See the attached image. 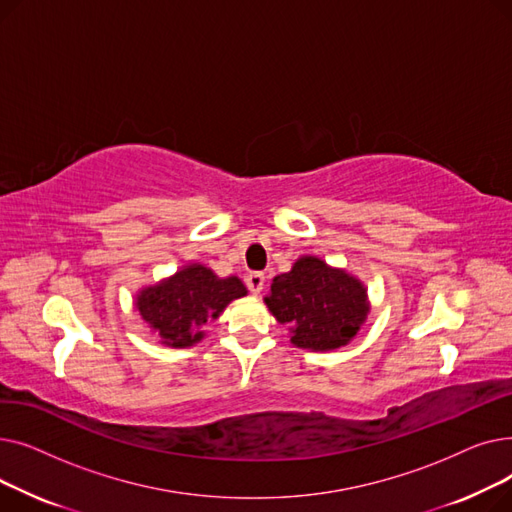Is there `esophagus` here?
Wrapping results in <instances>:
<instances>
[{
	"label": "esophagus",
	"instance_id": "esophagus-1",
	"mask_svg": "<svg viewBox=\"0 0 512 512\" xmlns=\"http://www.w3.org/2000/svg\"><path fill=\"white\" fill-rule=\"evenodd\" d=\"M245 282H247V288H249L251 292L259 294V292L263 290V286H265V276H263L261 272H251V274L245 278Z\"/></svg>",
	"mask_w": 512,
	"mask_h": 512
}]
</instances>
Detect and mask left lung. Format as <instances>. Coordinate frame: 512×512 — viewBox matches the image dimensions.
<instances>
[{"instance_id":"1","label":"left lung","mask_w":512,"mask_h":512,"mask_svg":"<svg viewBox=\"0 0 512 512\" xmlns=\"http://www.w3.org/2000/svg\"><path fill=\"white\" fill-rule=\"evenodd\" d=\"M265 305L290 326L292 344L311 351L344 346L369 311L363 284L317 257H301L288 274L276 276Z\"/></svg>"}]
</instances>
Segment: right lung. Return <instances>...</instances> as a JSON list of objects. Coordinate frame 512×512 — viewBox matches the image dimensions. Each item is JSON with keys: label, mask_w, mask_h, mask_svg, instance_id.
Returning a JSON list of instances; mask_svg holds the SVG:
<instances>
[{"label": "right lung", "mask_w": 512, "mask_h": 512, "mask_svg": "<svg viewBox=\"0 0 512 512\" xmlns=\"http://www.w3.org/2000/svg\"><path fill=\"white\" fill-rule=\"evenodd\" d=\"M247 294L236 276L218 278L203 265H188L174 278L137 297V309L168 346H191L203 338L201 328L218 317L226 305Z\"/></svg>", "instance_id": "right-lung-1"}]
</instances>
